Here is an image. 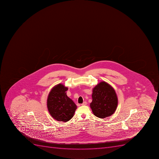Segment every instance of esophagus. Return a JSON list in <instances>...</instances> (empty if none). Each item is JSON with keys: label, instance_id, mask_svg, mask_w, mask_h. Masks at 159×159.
<instances>
[{"label": "esophagus", "instance_id": "obj_1", "mask_svg": "<svg viewBox=\"0 0 159 159\" xmlns=\"http://www.w3.org/2000/svg\"><path fill=\"white\" fill-rule=\"evenodd\" d=\"M86 105H87V102H83V103L81 104V105L82 106Z\"/></svg>", "mask_w": 159, "mask_h": 159}]
</instances>
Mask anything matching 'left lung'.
I'll use <instances>...</instances> for the list:
<instances>
[{
  "label": "left lung",
  "instance_id": "obj_1",
  "mask_svg": "<svg viewBox=\"0 0 159 159\" xmlns=\"http://www.w3.org/2000/svg\"><path fill=\"white\" fill-rule=\"evenodd\" d=\"M92 102L90 107L95 116L105 118L116 111L118 98L115 89L105 81H101L93 89Z\"/></svg>",
  "mask_w": 159,
  "mask_h": 159
}]
</instances>
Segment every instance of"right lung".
Here are the masks:
<instances>
[{
  "label": "right lung",
  "mask_w": 159,
  "mask_h": 159,
  "mask_svg": "<svg viewBox=\"0 0 159 159\" xmlns=\"http://www.w3.org/2000/svg\"><path fill=\"white\" fill-rule=\"evenodd\" d=\"M67 87L59 84L54 86L48 95V111L52 117L58 121L66 122L70 120L77 108L74 101L67 96Z\"/></svg>",
  "instance_id": "1"
}]
</instances>
